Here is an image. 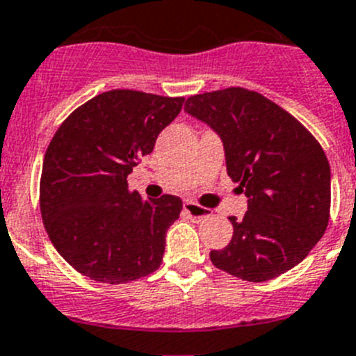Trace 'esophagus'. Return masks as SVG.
I'll list each match as a JSON object with an SVG mask.
<instances>
[{
  "label": "esophagus",
  "mask_w": 356,
  "mask_h": 356,
  "mask_svg": "<svg viewBox=\"0 0 356 356\" xmlns=\"http://www.w3.org/2000/svg\"><path fill=\"white\" fill-rule=\"evenodd\" d=\"M182 208H184V213H188V215H190L191 218H195V220H202V218H208V216L211 215V211H209L208 208H202V206H199V204L195 202H190V200H186Z\"/></svg>",
  "instance_id": "esophagus-1"
}]
</instances>
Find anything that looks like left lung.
I'll use <instances>...</instances> for the list:
<instances>
[{
    "instance_id": "obj_1",
    "label": "left lung",
    "mask_w": 356,
    "mask_h": 356,
    "mask_svg": "<svg viewBox=\"0 0 356 356\" xmlns=\"http://www.w3.org/2000/svg\"><path fill=\"white\" fill-rule=\"evenodd\" d=\"M184 109L220 134L231 181L249 209L229 216L233 238L209 252L216 268L261 283L301 264L330 222L326 154L298 118L245 88L193 95Z\"/></svg>"
}]
</instances>
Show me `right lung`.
Returning a JSON list of instances; mask_svg holds the SVG:
<instances>
[{
  "instance_id": "right-lung-1",
  "label": "right lung",
  "mask_w": 356,
  "mask_h": 356,
  "mask_svg": "<svg viewBox=\"0 0 356 356\" xmlns=\"http://www.w3.org/2000/svg\"><path fill=\"white\" fill-rule=\"evenodd\" d=\"M182 102L105 91L76 107L49 141L39 184L42 224L58 254L82 276L120 285L159 268L182 200H145L129 190L127 175L152 152Z\"/></svg>"
}]
</instances>
